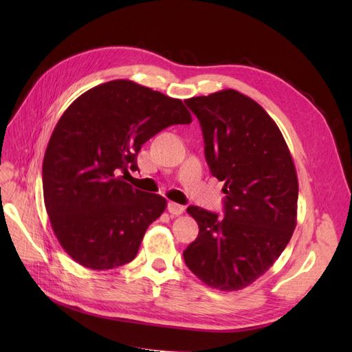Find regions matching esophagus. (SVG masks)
Returning <instances> with one entry per match:
<instances>
[{
    "mask_svg": "<svg viewBox=\"0 0 352 352\" xmlns=\"http://www.w3.org/2000/svg\"><path fill=\"white\" fill-rule=\"evenodd\" d=\"M167 210H168V212H170V214H172V216H179V214H182V212L185 211V207L177 204V202L170 201L168 204H167Z\"/></svg>",
    "mask_w": 352,
    "mask_h": 352,
    "instance_id": "esophagus-1",
    "label": "esophagus"
}]
</instances>
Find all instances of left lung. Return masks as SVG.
<instances>
[{"label":"left lung","mask_w":352,"mask_h":352,"mask_svg":"<svg viewBox=\"0 0 352 352\" xmlns=\"http://www.w3.org/2000/svg\"><path fill=\"white\" fill-rule=\"evenodd\" d=\"M199 120L211 175L225 182L223 212L189 206L199 228L184 251L189 270L220 291L251 285L279 258L296 226L298 179L278 124L235 89L185 101Z\"/></svg>","instance_id":"8db88e82"}]
</instances>
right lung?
Wrapping results in <instances>:
<instances>
[{"instance_id": "add662e5", "label": "right lung", "mask_w": 352, "mask_h": 352, "mask_svg": "<svg viewBox=\"0 0 352 352\" xmlns=\"http://www.w3.org/2000/svg\"><path fill=\"white\" fill-rule=\"evenodd\" d=\"M184 102L132 80L101 83L74 100L54 127L42 164L51 228L70 257L92 270L132 261L166 198L124 182L141 146L189 124Z\"/></svg>"}]
</instances>
